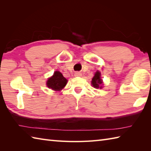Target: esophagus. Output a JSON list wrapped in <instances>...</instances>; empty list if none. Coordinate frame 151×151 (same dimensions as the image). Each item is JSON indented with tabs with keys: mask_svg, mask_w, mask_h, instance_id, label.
<instances>
[{
	"mask_svg": "<svg viewBox=\"0 0 151 151\" xmlns=\"http://www.w3.org/2000/svg\"><path fill=\"white\" fill-rule=\"evenodd\" d=\"M75 75L76 76H81V73H79V72H76V73H75Z\"/></svg>",
	"mask_w": 151,
	"mask_h": 151,
	"instance_id": "1",
	"label": "esophagus"
}]
</instances>
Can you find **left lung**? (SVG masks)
Segmentation results:
<instances>
[{"label":"left lung","mask_w":151,"mask_h":151,"mask_svg":"<svg viewBox=\"0 0 151 151\" xmlns=\"http://www.w3.org/2000/svg\"><path fill=\"white\" fill-rule=\"evenodd\" d=\"M102 84V80L101 79V73L99 71H97L95 74V76L92 79L91 84L95 88H101V85Z\"/></svg>","instance_id":"left-lung-1"}]
</instances>
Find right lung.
I'll return each mask as SVG.
<instances>
[{
	"instance_id": "right-lung-1",
	"label": "right lung",
	"mask_w": 151,
	"mask_h": 151,
	"mask_svg": "<svg viewBox=\"0 0 151 151\" xmlns=\"http://www.w3.org/2000/svg\"><path fill=\"white\" fill-rule=\"evenodd\" d=\"M67 82V79L63 77L62 73L60 71H55L52 77L47 81V86L54 91H59L65 87Z\"/></svg>"
}]
</instances>
